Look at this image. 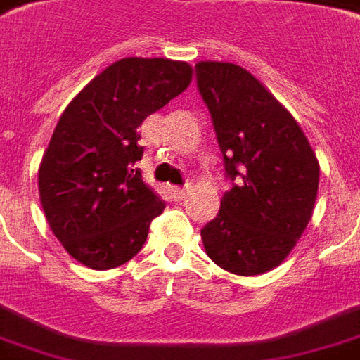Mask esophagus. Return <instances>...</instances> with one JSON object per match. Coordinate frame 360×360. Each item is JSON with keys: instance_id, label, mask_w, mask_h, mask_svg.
I'll return each mask as SVG.
<instances>
[{"instance_id": "1", "label": "esophagus", "mask_w": 360, "mask_h": 360, "mask_svg": "<svg viewBox=\"0 0 360 360\" xmlns=\"http://www.w3.org/2000/svg\"><path fill=\"white\" fill-rule=\"evenodd\" d=\"M172 195L175 200H185L188 197V188H181V187H172Z\"/></svg>"}]
</instances>
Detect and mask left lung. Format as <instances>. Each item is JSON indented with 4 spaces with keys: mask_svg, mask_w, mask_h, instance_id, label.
<instances>
[{
    "mask_svg": "<svg viewBox=\"0 0 360 360\" xmlns=\"http://www.w3.org/2000/svg\"><path fill=\"white\" fill-rule=\"evenodd\" d=\"M197 84L226 173L238 181L200 230L206 255L233 275H263L288 257L310 222L320 163L296 119L248 70L198 62Z\"/></svg>",
    "mask_w": 360,
    "mask_h": 360,
    "instance_id": "8db88e82",
    "label": "left lung"
}]
</instances>
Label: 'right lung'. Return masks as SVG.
<instances>
[{
  "instance_id": "1",
  "label": "right lung",
  "mask_w": 360,
  "mask_h": 360,
  "mask_svg": "<svg viewBox=\"0 0 360 360\" xmlns=\"http://www.w3.org/2000/svg\"><path fill=\"white\" fill-rule=\"evenodd\" d=\"M187 62L122 58L97 74L58 120L39 167V195L50 230L82 265L107 271L142 250L165 208L134 163L138 127L183 93Z\"/></svg>"
}]
</instances>
